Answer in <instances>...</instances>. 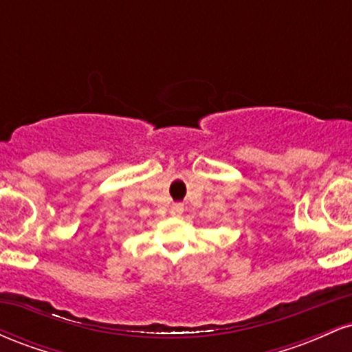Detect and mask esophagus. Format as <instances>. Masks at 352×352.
Segmentation results:
<instances>
[{
    "label": "esophagus",
    "instance_id": "1",
    "mask_svg": "<svg viewBox=\"0 0 352 352\" xmlns=\"http://www.w3.org/2000/svg\"><path fill=\"white\" fill-rule=\"evenodd\" d=\"M182 213H184V205H182V204L172 205V207H170V215L172 217H180Z\"/></svg>",
    "mask_w": 352,
    "mask_h": 352
}]
</instances>
